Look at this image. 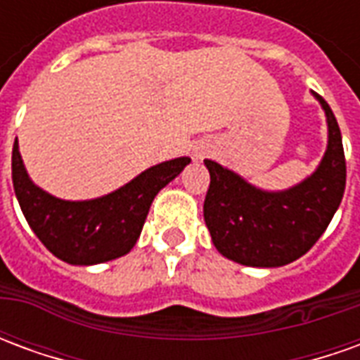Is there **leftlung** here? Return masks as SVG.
<instances>
[{
	"label": "left lung",
	"mask_w": 360,
	"mask_h": 360,
	"mask_svg": "<svg viewBox=\"0 0 360 360\" xmlns=\"http://www.w3.org/2000/svg\"><path fill=\"white\" fill-rule=\"evenodd\" d=\"M328 119V148L310 177L279 193L252 187L227 167L204 160L210 187L204 221L214 247L243 266L276 268L307 255L330 226L345 191V154L333 111L322 96Z\"/></svg>",
	"instance_id": "left-lung-1"
}]
</instances>
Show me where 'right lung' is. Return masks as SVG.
I'll list each match as a JSON object with an SVG mask.
<instances>
[{"mask_svg": "<svg viewBox=\"0 0 360 360\" xmlns=\"http://www.w3.org/2000/svg\"><path fill=\"white\" fill-rule=\"evenodd\" d=\"M191 158H175L150 167L125 187L94 200H61L36 187L13 144V187L20 210L36 237L53 257L79 266L100 264L127 255L148 216L150 204Z\"/></svg>", "mask_w": 360, "mask_h": 360, "instance_id": "obj_1", "label": "right lung"}]
</instances>
